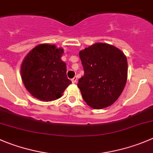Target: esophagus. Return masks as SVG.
Returning a JSON list of instances; mask_svg holds the SVG:
<instances>
[{
  "instance_id": "1",
  "label": "esophagus",
  "mask_w": 153,
  "mask_h": 153,
  "mask_svg": "<svg viewBox=\"0 0 153 153\" xmlns=\"http://www.w3.org/2000/svg\"><path fill=\"white\" fill-rule=\"evenodd\" d=\"M71 81H72L73 83H76V81H77V77H76V76H74V77L71 79Z\"/></svg>"
}]
</instances>
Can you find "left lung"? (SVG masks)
<instances>
[{
    "label": "left lung",
    "instance_id": "8db88e82",
    "mask_svg": "<svg viewBox=\"0 0 153 153\" xmlns=\"http://www.w3.org/2000/svg\"><path fill=\"white\" fill-rule=\"evenodd\" d=\"M84 76L77 84L82 98L93 109L112 105L121 95L128 78L127 58L108 43H95L79 53Z\"/></svg>",
    "mask_w": 153,
    "mask_h": 153
}]
</instances>
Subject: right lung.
Instances as JSON below:
<instances>
[{"label": "right lung", "instance_id": "right-lung-1", "mask_svg": "<svg viewBox=\"0 0 153 153\" xmlns=\"http://www.w3.org/2000/svg\"><path fill=\"white\" fill-rule=\"evenodd\" d=\"M63 53L62 48L43 43L25 57L21 65L22 80L33 97L46 102L55 101L72 83L67 76L66 63L61 59Z\"/></svg>", "mask_w": 153, "mask_h": 153}]
</instances>
